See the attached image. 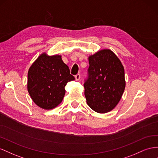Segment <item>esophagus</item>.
Listing matches in <instances>:
<instances>
[{
  "label": "esophagus",
  "mask_w": 158,
  "mask_h": 158,
  "mask_svg": "<svg viewBox=\"0 0 158 158\" xmlns=\"http://www.w3.org/2000/svg\"><path fill=\"white\" fill-rule=\"evenodd\" d=\"M75 79L76 81H78L80 79V74H78L75 76Z\"/></svg>",
  "instance_id": "34e87169"
}]
</instances>
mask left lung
Segmentation results:
<instances>
[{
  "label": "left lung",
  "mask_w": 158,
  "mask_h": 158,
  "mask_svg": "<svg viewBox=\"0 0 158 158\" xmlns=\"http://www.w3.org/2000/svg\"><path fill=\"white\" fill-rule=\"evenodd\" d=\"M88 76L84 84L88 105L104 114L120 102L126 86L124 69L112 50H101L88 58Z\"/></svg>",
  "instance_id": "1"
}]
</instances>
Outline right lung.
Returning a JSON list of instances; mask_svg holds the SVG:
<instances>
[{"instance_id": "obj_1", "label": "right lung", "mask_w": 158, "mask_h": 158, "mask_svg": "<svg viewBox=\"0 0 158 158\" xmlns=\"http://www.w3.org/2000/svg\"><path fill=\"white\" fill-rule=\"evenodd\" d=\"M74 80L60 55L40 54L28 72V92L40 108L51 110L61 103L66 84Z\"/></svg>"}]
</instances>
